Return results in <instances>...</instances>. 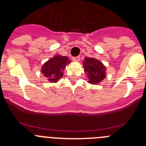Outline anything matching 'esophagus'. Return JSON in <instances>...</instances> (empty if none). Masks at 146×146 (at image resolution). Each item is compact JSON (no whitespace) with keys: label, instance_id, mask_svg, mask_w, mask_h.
Masks as SVG:
<instances>
[{"label":"esophagus","instance_id":"1","mask_svg":"<svg viewBox=\"0 0 146 146\" xmlns=\"http://www.w3.org/2000/svg\"><path fill=\"white\" fill-rule=\"evenodd\" d=\"M72 60H73L74 61H75V62H78V61H80V56L73 57V58H72Z\"/></svg>","mask_w":146,"mask_h":146}]
</instances>
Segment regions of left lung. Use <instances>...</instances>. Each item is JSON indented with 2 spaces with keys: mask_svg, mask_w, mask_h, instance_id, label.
I'll use <instances>...</instances> for the list:
<instances>
[{
  "mask_svg": "<svg viewBox=\"0 0 146 146\" xmlns=\"http://www.w3.org/2000/svg\"><path fill=\"white\" fill-rule=\"evenodd\" d=\"M83 68L88 79V82L92 85L99 84L106 76V67L101 61L95 58H85L83 60Z\"/></svg>",
  "mask_w": 146,
  "mask_h": 146,
  "instance_id": "left-lung-1",
  "label": "left lung"
}]
</instances>
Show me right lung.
Here are the masks:
<instances>
[{"mask_svg":"<svg viewBox=\"0 0 146 146\" xmlns=\"http://www.w3.org/2000/svg\"><path fill=\"white\" fill-rule=\"evenodd\" d=\"M70 63L71 61L68 57L58 54L55 55L42 64L40 72L49 82L56 83L63 77V72Z\"/></svg>","mask_w":146,"mask_h":146,"instance_id":"right-lung-1","label":"right lung"}]
</instances>
